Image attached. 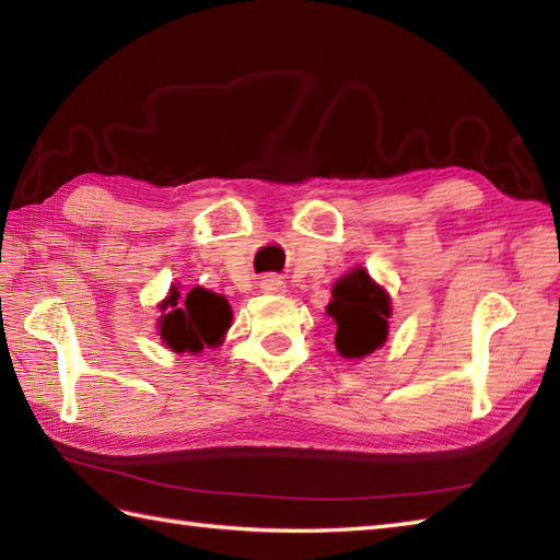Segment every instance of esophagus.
Returning <instances> with one entry per match:
<instances>
[{
	"instance_id": "esophagus-1",
	"label": "esophagus",
	"mask_w": 560,
	"mask_h": 560,
	"mask_svg": "<svg viewBox=\"0 0 560 560\" xmlns=\"http://www.w3.org/2000/svg\"><path fill=\"white\" fill-rule=\"evenodd\" d=\"M261 291L265 293H287V281L281 277H265L261 279Z\"/></svg>"
}]
</instances>
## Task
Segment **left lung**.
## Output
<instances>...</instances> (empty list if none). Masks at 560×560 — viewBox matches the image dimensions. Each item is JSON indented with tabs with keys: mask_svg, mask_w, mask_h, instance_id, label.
I'll list each match as a JSON object with an SVG mask.
<instances>
[{
	"mask_svg": "<svg viewBox=\"0 0 560 560\" xmlns=\"http://www.w3.org/2000/svg\"><path fill=\"white\" fill-rule=\"evenodd\" d=\"M327 315L337 323V351L343 359H363L387 339L389 295L363 267H355L331 289Z\"/></svg>",
	"mask_w": 560,
	"mask_h": 560,
	"instance_id": "8db88e82",
	"label": "left lung"
}]
</instances>
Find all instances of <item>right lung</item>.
Segmentation results:
<instances>
[{
  "label": "right lung",
  "instance_id": "obj_1",
  "mask_svg": "<svg viewBox=\"0 0 560 560\" xmlns=\"http://www.w3.org/2000/svg\"><path fill=\"white\" fill-rule=\"evenodd\" d=\"M161 339L175 353H199L205 347H219L233 317L223 295L201 287L187 295L173 287L168 299L161 303Z\"/></svg>",
  "mask_w": 560,
  "mask_h": 560
}]
</instances>
